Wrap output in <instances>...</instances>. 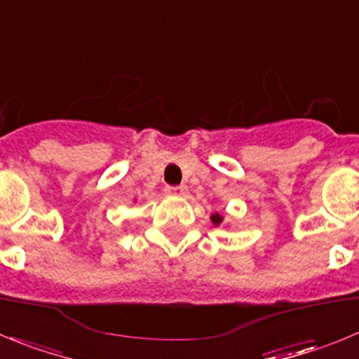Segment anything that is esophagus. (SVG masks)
<instances>
[{
  "label": "esophagus",
  "instance_id": "1",
  "mask_svg": "<svg viewBox=\"0 0 359 359\" xmlns=\"http://www.w3.org/2000/svg\"><path fill=\"white\" fill-rule=\"evenodd\" d=\"M165 192L169 194V196H174V197H185L187 196V187H183V185L167 187Z\"/></svg>",
  "mask_w": 359,
  "mask_h": 359
}]
</instances>
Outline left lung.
Wrapping results in <instances>:
<instances>
[{"label":"left lung","mask_w":359,"mask_h":359,"mask_svg":"<svg viewBox=\"0 0 359 359\" xmlns=\"http://www.w3.org/2000/svg\"><path fill=\"white\" fill-rule=\"evenodd\" d=\"M210 220L213 225H220L222 222H224V215L218 213V211H215V213L210 217Z\"/></svg>","instance_id":"1"}]
</instances>
